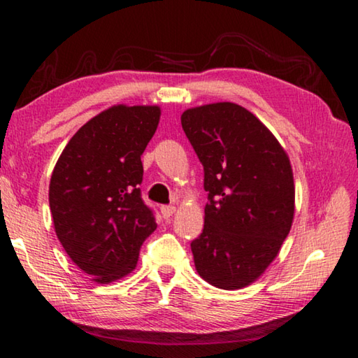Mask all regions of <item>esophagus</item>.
I'll use <instances>...</instances> for the list:
<instances>
[{
    "label": "esophagus",
    "mask_w": 358,
    "mask_h": 358,
    "mask_svg": "<svg viewBox=\"0 0 358 358\" xmlns=\"http://www.w3.org/2000/svg\"><path fill=\"white\" fill-rule=\"evenodd\" d=\"M175 210H177V208L172 207V205H169V207L166 205V207L161 208V215H162V217H164V220H171V216L175 213Z\"/></svg>",
    "instance_id": "obj_1"
}]
</instances>
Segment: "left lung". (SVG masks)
Segmentation results:
<instances>
[{
  "label": "left lung",
  "mask_w": 358,
  "mask_h": 358,
  "mask_svg": "<svg viewBox=\"0 0 358 358\" xmlns=\"http://www.w3.org/2000/svg\"><path fill=\"white\" fill-rule=\"evenodd\" d=\"M181 126L208 191L203 232L191 243L197 273L224 290L250 286L276 259L292 227L289 156L256 115L234 102L186 108Z\"/></svg>",
  "instance_id": "8db88e82"
}]
</instances>
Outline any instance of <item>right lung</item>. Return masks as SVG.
<instances>
[{"label":"right lung","instance_id":"obj_1","mask_svg":"<svg viewBox=\"0 0 358 358\" xmlns=\"http://www.w3.org/2000/svg\"><path fill=\"white\" fill-rule=\"evenodd\" d=\"M159 118V106L108 107L71 137L52 172L48 203L57 237L98 284L134 271L143 241L157 227L138 185L141 156Z\"/></svg>","mask_w":358,"mask_h":358}]
</instances>
